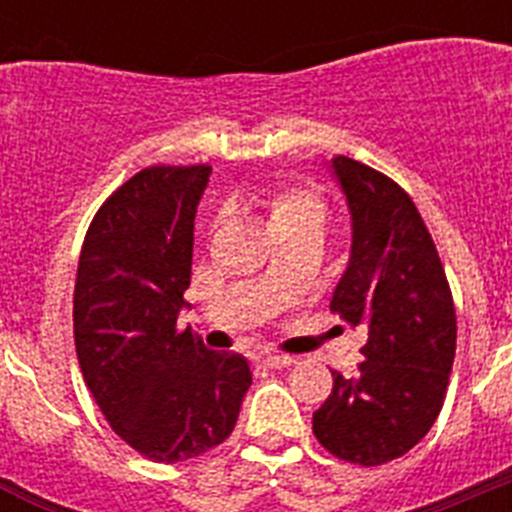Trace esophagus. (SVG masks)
I'll return each instance as SVG.
<instances>
[{"instance_id":"obj_1","label":"esophagus","mask_w":512,"mask_h":512,"mask_svg":"<svg viewBox=\"0 0 512 512\" xmlns=\"http://www.w3.org/2000/svg\"><path fill=\"white\" fill-rule=\"evenodd\" d=\"M261 364H264L266 369H284V366H292V364H295V359H292V356L266 354L264 359H261Z\"/></svg>"}]
</instances>
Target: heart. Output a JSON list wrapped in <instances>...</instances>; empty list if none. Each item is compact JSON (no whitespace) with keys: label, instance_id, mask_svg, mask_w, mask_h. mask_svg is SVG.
<instances>
[{"label":"heart","instance_id":"heart-1","mask_svg":"<svg viewBox=\"0 0 512 512\" xmlns=\"http://www.w3.org/2000/svg\"><path fill=\"white\" fill-rule=\"evenodd\" d=\"M261 207L269 217V228L277 238L295 233L323 235L328 225L330 207L323 194L302 184H284L274 187L259 197Z\"/></svg>","mask_w":512,"mask_h":512}]
</instances>
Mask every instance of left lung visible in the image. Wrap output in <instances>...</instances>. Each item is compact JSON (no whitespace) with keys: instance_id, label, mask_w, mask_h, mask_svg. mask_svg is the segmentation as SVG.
<instances>
[{"instance_id":"obj_1","label":"left lung","mask_w":512,"mask_h":512,"mask_svg":"<svg viewBox=\"0 0 512 512\" xmlns=\"http://www.w3.org/2000/svg\"><path fill=\"white\" fill-rule=\"evenodd\" d=\"M354 220L346 274L330 312L364 325L354 377L333 372L312 433L336 459L379 467L431 431L446 400L456 354V307L436 243L410 194L382 171L333 158Z\"/></svg>"}]
</instances>
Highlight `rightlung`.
Masks as SVG:
<instances>
[{
	"label": "right lung",
	"mask_w": 512,
	"mask_h": 512,
	"mask_svg": "<svg viewBox=\"0 0 512 512\" xmlns=\"http://www.w3.org/2000/svg\"><path fill=\"white\" fill-rule=\"evenodd\" d=\"M210 166H148L104 200L74 287L81 374L112 431L151 461H187L233 433L251 369L176 318L192 282L194 212Z\"/></svg>",
	"instance_id": "1"
}]
</instances>
